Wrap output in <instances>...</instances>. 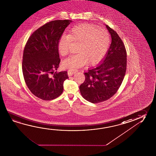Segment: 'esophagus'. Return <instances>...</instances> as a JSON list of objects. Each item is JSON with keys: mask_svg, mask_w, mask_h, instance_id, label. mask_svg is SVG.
<instances>
[{"mask_svg": "<svg viewBox=\"0 0 156 156\" xmlns=\"http://www.w3.org/2000/svg\"><path fill=\"white\" fill-rule=\"evenodd\" d=\"M78 72V69H70L68 70V74L69 76H71L73 74H74L75 73H76Z\"/></svg>", "mask_w": 156, "mask_h": 156, "instance_id": "obj_1", "label": "esophagus"}]
</instances>
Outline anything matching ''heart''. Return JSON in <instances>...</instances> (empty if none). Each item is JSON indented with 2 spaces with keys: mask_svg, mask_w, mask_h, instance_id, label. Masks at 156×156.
<instances>
[{
  "mask_svg": "<svg viewBox=\"0 0 156 156\" xmlns=\"http://www.w3.org/2000/svg\"><path fill=\"white\" fill-rule=\"evenodd\" d=\"M110 34L105 29L91 23H82L74 26L69 35L62 36L58 44V50L62 56L70 52L72 42L78 44V53L62 62L65 68L76 69L85 64L94 65L100 62L110 46Z\"/></svg>",
  "mask_w": 156,
  "mask_h": 156,
  "instance_id": "1",
  "label": "heart"
}]
</instances>
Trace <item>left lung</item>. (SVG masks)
Wrapping results in <instances>:
<instances>
[{
	"label": "left lung",
	"mask_w": 156,
	"mask_h": 156,
	"mask_svg": "<svg viewBox=\"0 0 156 156\" xmlns=\"http://www.w3.org/2000/svg\"><path fill=\"white\" fill-rule=\"evenodd\" d=\"M112 36L110 48L102 63L84 73L79 89L83 97L92 103L109 100L118 91L127 69V52L118 33L106 26Z\"/></svg>",
	"instance_id": "1"
}]
</instances>
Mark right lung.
I'll use <instances>...</instances> for the list:
<instances>
[{
    "mask_svg": "<svg viewBox=\"0 0 156 156\" xmlns=\"http://www.w3.org/2000/svg\"><path fill=\"white\" fill-rule=\"evenodd\" d=\"M70 20L50 21L31 35L23 51L22 71L31 93L44 101L54 100L63 91L67 72H54L59 67L58 44ZM53 75H52V74Z\"/></svg>",
    "mask_w": 156,
    "mask_h": 156,
    "instance_id": "1",
    "label": "right lung"
}]
</instances>
